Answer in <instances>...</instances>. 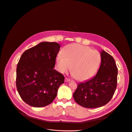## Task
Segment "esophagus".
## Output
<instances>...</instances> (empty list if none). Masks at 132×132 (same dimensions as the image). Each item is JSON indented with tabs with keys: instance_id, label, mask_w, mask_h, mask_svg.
<instances>
[{
	"instance_id": "obj_1",
	"label": "esophagus",
	"mask_w": 132,
	"mask_h": 132,
	"mask_svg": "<svg viewBox=\"0 0 132 132\" xmlns=\"http://www.w3.org/2000/svg\"><path fill=\"white\" fill-rule=\"evenodd\" d=\"M70 81V79L68 78H65V82H69Z\"/></svg>"
}]
</instances>
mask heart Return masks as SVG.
I'll use <instances>...</instances> for the list:
<instances>
[{
  "label": "heart",
  "instance_id": "heart-1",
  "mask_svg": "<svg viewBox=\"0 0 132 132\" xmlns=\"http://www.w3.org/2000/svg\"><path fill=\"white\" fill-rule=\"evenodd\" d=\"M101 55L96 50L81 45H69L63 48L62 54L56 57L58 71L67 72L71 68V73L80 81L87 80L97 73L101 63Z\"/></svg>",
  "mask_w": 132,
  "mask_h": 132
}]
</instances>
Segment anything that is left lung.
Returning <instances> with one entry per match:
<instances>
[{
	"label": "left lung",
	"mask_w": 132,
	"mask_h": 132,
	"mask_svg": "<svg viewBox=\"0 0 132 132\" xmlns=\"http://www.w3.org/2000/svg\"><path fill=\"white\" fill-rule=\"evenodd\" d=\"M101 63L96 75L78 85L73 97L76 102L86 108L102 106L112 98L117 82L118 69L109 54L102 50Z\"/></svg>",
	"instance_id": "1"
}]
</instances>
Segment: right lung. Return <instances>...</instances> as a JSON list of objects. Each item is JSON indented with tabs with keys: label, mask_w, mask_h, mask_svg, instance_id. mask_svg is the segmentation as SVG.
<instances>
[{
	"label": "right lung",
	"mask_w": 132,
	"mask_h": 132,
	"mask_svg": "<svg viewBox=\"0 0 132 132\" xmlns=\"http://www.w3.org/2000/svg\"><path fill=\"white\" fill-rule=\"evenodd\" d=\"M60 45L44 42L26 51L16 68V85L23 101L36 108L51 104L64 77L53 68Z\"/></svg>",
	"instance_id": "right-lung-1"
}]
</instances>
